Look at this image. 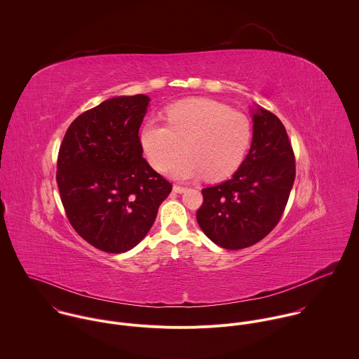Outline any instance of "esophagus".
I'll list each match as a JSON object with an SVG mask.
<instances>
[{
	"instance_id": "34e87169",
	"label": "esophagus",
	"mask_w": 359,
	"mask_h": 359,
	"mask_svg": "<svg viewBox=\"0 0 359 359\" xmlns=\"http://www.w3.org/2000/svg\"><path fill=\"white\" fill-rule=\"evenodd\" d=\"M172 191H174L175 194H184V192L187 191V188L180 187V185H174V187H172Z\"/></svg>"
}]
</instances>
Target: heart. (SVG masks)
I'll use <instances>...</instances> for the list:
<instances>
[{"mask_svg": "<svg viewBox=\"0 0 359 359\" xmlns=\"http://www.w3.org/2000/svg\"><path fill=\"white\" fill-rule=\"evenodd\" d=\"M167 125L146 121L140 144L150 165L164 170L181 151H187L168 170L175 180L205 175L210 181L233 175L242 164L252 140L249 118L213 100L191 99L165 110Z\"/></svg>", "mask_w": 359, "mask_h": 359, "instance_id": "b5f03b06", "label": "heart"}]
</instances>
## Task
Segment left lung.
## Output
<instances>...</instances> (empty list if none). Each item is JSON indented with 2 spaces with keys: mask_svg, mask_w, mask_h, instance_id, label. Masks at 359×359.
I'll return each mask as SVG.
<instances>
[{
  "mask_svg": "<svg viewBox=\"0 0 359 359\" xmlns=\"http://www.w3.org/2000/svg\"><path fill=\"white\" fill-rule=\"evenodd\" d=\"M294 180L295 157L287 130L273 113L257 106L249 153L231 180L202 189L198 224L222 248L255 245L280 222Z\"/></svg>",
  "mask_w": 359,
  "mask_h": 359,
  "instance_id": "8db88e82",
  "label": "left lung"
}]
</instances>
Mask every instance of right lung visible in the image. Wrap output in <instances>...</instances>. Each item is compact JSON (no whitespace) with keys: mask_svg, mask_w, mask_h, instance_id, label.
Here are the masks:
<instances>
[{"mask_svg":"<svg viewBox=\"0 0 359 359\" xmlns=\"http://www.w3.org/2000/svg\"><path fill=\"white\" fill-rule=\"evenodd\" d=\"M149 102L144 95L109 99L74 121L60 146L57 184L67 217L109 253L144 238L172 189L142 156L139 128Z\"/></svg>","mask_w":359,"mask_h":359,"instance_id":"right-lung-1","label":"right lung"}]
</instances>
